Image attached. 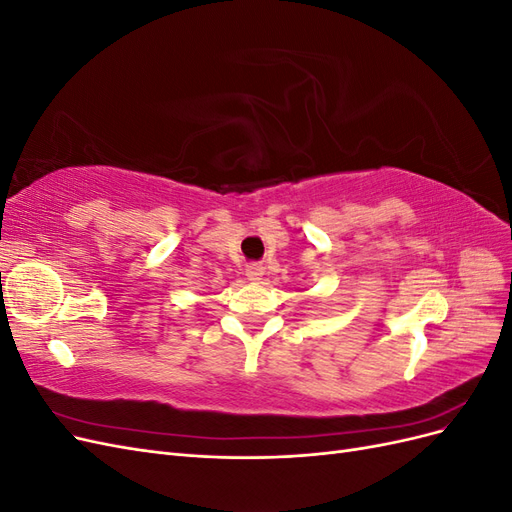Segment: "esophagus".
Here are the masks:
<instances>
[{
  "instance_id": "1",
  "label": "esophagus",
  "mask_w": 512,
  "mask_h": 512,
  "mask_svg": "<svg viewBox=\"0 0 512 512\" xmlns=\"http://www.w3.org/2000/svg\"><path fill=\"white\" fill-rule=\"evenodd\" d=\"M245 275H247V280L256 284V282L262 280V275H265V267L258 265V262H252V265H247Z\"/></svg>"
}]
</instances>
